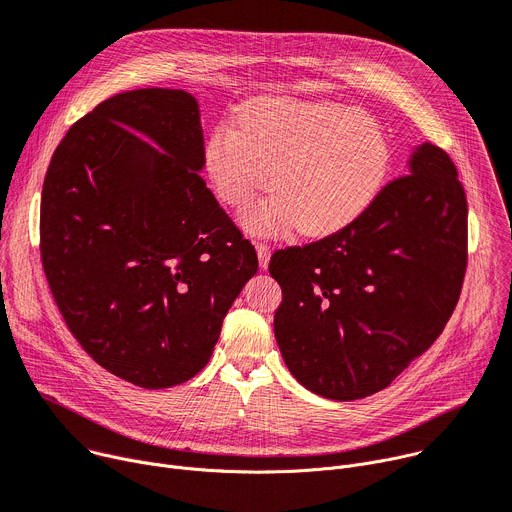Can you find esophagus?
Instances as JSON below:
<instances>
[{
  "label": "esophagus",
  "instance_id": "34e87169",
  "mask_svg": "<svg viewBox=\"0 0 512 512\" xmlns=\"http://www.w3.org/2000/svg\"><path fill=\"white\" fill-rule=\"evenodd\" d=\"M255 249H257V257H259V265L265 269L267 263H269V253H271V249H269V245L263 243V241H255Z\"/></svg>",
  "mask_w": 512,
  "mask_h": 512
}]
</instances>
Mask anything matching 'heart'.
Segmentation results:
<instances>
[{"mask_svg": "<svg viewBox=\"0 0 512 512\" xmlns=\"http://www.w3.org/2000/svg\"><path fill=\"white\" fill-rule=\"evenodd\" d=\"M204 163L216 196L245 206L275 185L282 196L245 210L255 232L294 226L322 237L347 226L376 200L392 165L382 128L359 108L269 98L245 108L241 126L220 122Z\"/></svg>", "mask_w": 512, "mask_h": 512, "instance_id": "b5f03b06", "label": "heart"}]
</instances>
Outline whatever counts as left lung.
<instances>
[{
    "label": "left lung",
    "instance_id": "1",
    "mask_svg": "<svg viewBox=\"0 0 512 512\" xmlns=\"http://www.w3.org/2000/svg\"><path fill=\"white\" fill-rule=\"evenodd\" d=\"M466 265V192L425 143L353 222L271 255L273 331L292 376L341 402L384 390L445 329Z\"/></svg>",
    "mask_w": 512,
    "mask_h": 512
}]
</instances>
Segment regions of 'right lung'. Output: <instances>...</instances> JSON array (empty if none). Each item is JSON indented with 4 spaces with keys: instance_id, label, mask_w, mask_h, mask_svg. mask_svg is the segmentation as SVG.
<instances>
[{
    "instance_id": "add662e5",
    "label": "right lung",
    "mask_w": 512,
    "mask_h": 512,
    "mask_svg": "<svg viewBox=\"0 0 512 512\" xmlns=\"http://www.w3.org/2000/svg\"><path fill=\"white\" fill-rule=\"evenodd\" d=\"M202 167L196 98L149 87L77 120L44 177L46 282L87 355L134 386L194 378L257 273L255 247L206 188Z\"/></svg>"
}]
</instances>
